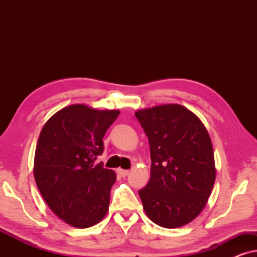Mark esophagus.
I'll list each match as a JSON object with an SVG mask.
<instances>
[{
    "instance_id": "34e87169",
    "label": "esophagus",
    "mask_w": 257,
    "mask_h": 257,
    "mask_svg": "<svg viewBox=\"0 0 257 257\" xmlns=\"http://www.w3.org/2000/svg\"><path fill=\"white\" fill-rule=\"evenodd\" d=\"M117 173H118L119 175H120V177H124V178H125V177H127L130 172H128L127 170H121V168H118Z\"/></svg>"
}]
</instances>
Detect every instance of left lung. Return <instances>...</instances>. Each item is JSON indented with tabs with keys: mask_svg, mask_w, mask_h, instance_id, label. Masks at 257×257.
Returning <instances> with one entry per match:
<instances>
[{
	"mask_svg": "<svg viewBox=\"0 0 257 257\" xmlns=\"http://www.w3.org/2000/svg\"><path fill=\"white\" fill-rule=\"evenodd\" d=\"M151 151V178L139 191L146 215L178 228L205 208L216 177L213 145L202 121L179 104L136 112Z\"/></svg>",
	"mask_w": 257,
	"mask_h": 257,
	"instance_id": "8db88e82",
	"label": "left lung"
}]
</instances>
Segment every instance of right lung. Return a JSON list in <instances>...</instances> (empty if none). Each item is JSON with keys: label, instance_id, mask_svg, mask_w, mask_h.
I'll list each match as a JSON object with an SVG mask.
<instances>
[{"label": "right lung", "instance_id": "1", "mask_svg": "<svg viewBox=\"0 0 257 257\" xmlns=\"http://www.w3.org/2000/svg\"><path fill=\"white\" fill-rule=\"evenodd\" d=\"M119 113L73 104L56 112L42 128L35 181L50 209L70 226L92 227L106 215L115 173L96 159Z\"/></svg>", "mask_w": 257, "mask_h": 257}]
</instances>
